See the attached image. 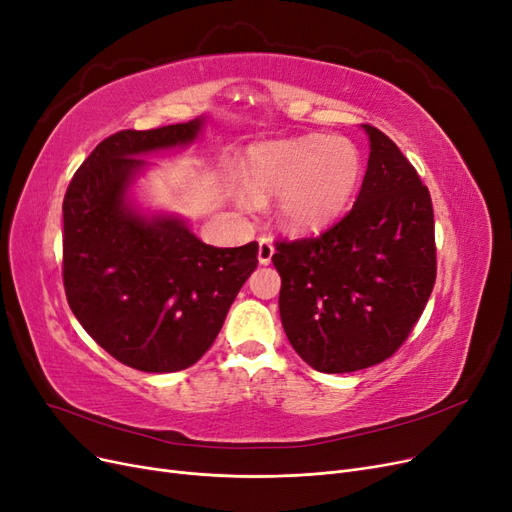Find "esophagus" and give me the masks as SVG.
I'll list each match as a JSON object with an SVG mask.
<instances>
[{
  "label": "esophagus",
  "mask_w": 512,
  "mask_h": 512,
  "mask_svg": "<svg viewBox=\"0 0 512 512\" xmlns=\"http://www.w3.org/2000/svg\"><path fill=\"white\" fill-rule=\"evenodd\" d=\"M273 252H275V247H273L271 239L262 237L258 241V262H260V265H269L271 258H273Z\"/></svg>",
  "instance_id": "obj_1"
}]
</instances>
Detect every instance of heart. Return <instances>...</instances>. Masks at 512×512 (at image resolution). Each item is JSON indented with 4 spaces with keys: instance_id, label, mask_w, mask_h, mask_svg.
<instances>
[{
    "instance_id": "obj_1",
    "label": "heart",
    "mask_w": 512,
    "mask_h": 512,
    "mask_svg": "<svg viewBox=\"0 0 512 512\" xmlns=\"http://www.w3.org/2000/svg\"><path fill=\"white\" fill-rule=\"evenodd\" d=\"M361 170V153L348 138L303 136L262 145L245 160L247 188L237 190V203L254 211L260 200L280 196V222L294 232H314L346 211Z\"/></svg>"
}]
</instances>
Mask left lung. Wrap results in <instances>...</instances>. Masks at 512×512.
<instances>
[{
    "label": "left lung",
    "mask_w": 512,
    "mask_h": 512,
    "mask_svg": "<svg viewBox=\"0 0 512 512\" xmlns=\"http://www.w3.org/2000/svg\"><path fill=\"white\" fill-rule=\"evenodd\" d=\"M363 128L371 151L354 207L318 237L277 241L273 254L288 342L324 374L393 356L436 284L427 185L389 136Z\"/></svg>",
    "instance_id": "left-lung-1"
}]
</instances>
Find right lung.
Masks as SVG:
<instances>
[{
    "label": "right lung",
    "mask_w": 512,
    "mask_h": 512,
    "mask_svg": "<svg viewBox=\"0 0 512 512\" xmlns=\"http://www.w3.org/2000/svg\"><path fill=\"white\" fill-rule=\"evenodd\" d=\"M203 119L115 132L64 196V288L72 314L123 365L166 374L194 365L258 267V243L213 247L181 220L141 218L126 190L143 153L188 145Z\"/></svg>",
    "instance_id": "right-lung-1"
}]
</instances>
